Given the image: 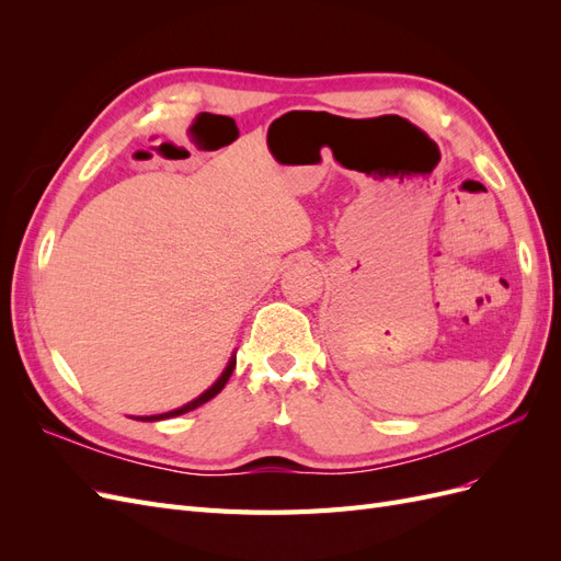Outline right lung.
<instances>
[{
    "label": "right lung",
    "instance_id": "add662e5",
    "mask_svg": "<svg viewBox=\"0 0 561 561\" xmlns=\"http://www.w3.org/2000/svg\"><path fill=\"white\" fill-rule=\"evenodd\" d=\"M233 367H236V358L231 355V360H229V365L225 367V371H222V377H219L206 393H201L196 400H192V402H186V404H182V407H178V410H173V412H165V414H154V416H138L140 421H161V419H173V416H180V414H186V412H192V410H196V407H201L203 402H208V400H213L219 390H222L225 386H227V381H229V377H231V371H233Z\"/></svg>",
    "mask_w": 561,
    "mask_h": 561
}]
</instances>
